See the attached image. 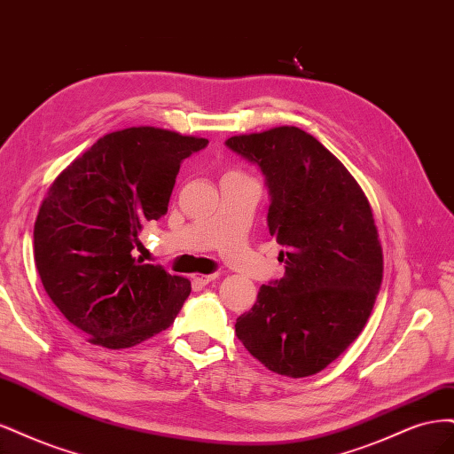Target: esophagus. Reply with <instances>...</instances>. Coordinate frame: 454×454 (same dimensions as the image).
I'll return each mask as SVG.
<instances>
[{
  "instance_id": "1",
  "label": "esophagus",
  "mask_w": 454,
  "mask_h": 454,
  "mask_svg": "<svg viewBox=\"0 0 454 454\" xmlns=\"http://www.w3.org/2000/svg\"><path fill=\"white\" fill-rule=\"evenodd\" d=\"M215 279H218L216 273H211V275H194V283L200 285V286H206V285H209Z\"/></svg>"
}]
</instances>
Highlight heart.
I'll list each match as a JSON object with an SVG mask.
<instances>
[{"label": "heart", "instance_id": "b5f03b06", "mask_svg": "<svg viewBox=\"0 0 454 454\" xmlns=\"http://www.w3.org/2000/svg\"><path fill=\"white\" fill-rule=\"evenodd\" d=\"M226 175H243V173H239V171H228Z\"/></svg>", "mask_w": 454, "mask_h": 454}]
</instances>
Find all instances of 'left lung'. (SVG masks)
<instances>
[{"mask_svg": "<svg viewBox=\"0 0 454 454\" xmlns=\"http://www.w3.org/2000/svg\"><path fill=\"white\" fill-rule=\"evenodd\" d=\"M226 145L266 175L268 226L285 264V277L262 285L253 309L238 318L236 335L268 370L315 375L358 338L381 286L372 206L340 160L296 126Z\"/></svg>", "mask_w": 454, "mask_h": 454, "instance_id": "8db88e82", "label": "left lung"}]
</instances>
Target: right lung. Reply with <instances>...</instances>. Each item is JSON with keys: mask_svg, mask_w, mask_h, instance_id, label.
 Returning a JSON list of instances; mask_svg holds the SVG:
<instances>
[{"mask_svg": "<svg viewBox=\"0 0 454 454\" xmlns=\"http://www.w3.org/2000/svg\"><path fill=\"white\" fill-rule=\"evenodd\" d=\"M209 141L134 126L99 137L58 175L34 226L49 298L92 345L128 348L173 325L190 281L136 260L149 221L166 215L181 162Z\"/></svg>", "mask_w": 454, "mask_h": 454, "instance_id": "add662e5", "label": "right lung"}]
</instances>
